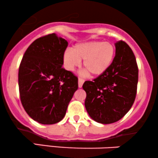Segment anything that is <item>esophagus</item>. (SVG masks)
<instances>
[{
    "label": "esophagus",
    "instance_id": "34e87169",
    "mask_svg": "<svg viewBox=\"0 0 158 158\" xmlns=\"http://www.w3.org/2000/svg\"><path fill=\"white\" fill-rule=\"evenodd\" d=\"M85 81V79H82V78L79 77V88H81L82 87V85L83 83H84Z\"/></svg>",
    "mask_w": 158,
    "mask_h": 158
}]
</instances>
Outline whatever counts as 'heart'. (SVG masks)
Wrapping results in <instances>:
<instances>
[{"label":"heart","instance_id":"obj_1","mask_svg":"<svg viewBox=\"0 0 158 158\" xmlns=\"http://www.w3.org/2000/svg\"><path fill=\"white\" fill-rule=\"evenodd\" d=\"M115 49L109 42L88 41L73 47V51L67 50L63 62L67 70H73L84 60V67L93 76H99L106 71L113 61Z\"/></svg>","mask_w":158,"mask_h":158}]
</instances>
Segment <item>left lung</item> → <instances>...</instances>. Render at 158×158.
Masks as SVG:
<instances>
[{
	"label": "left lung",
	"instance_id": "8db88e82",
	"mask_svg": "<svg viewBox=\"0 0 158 158\" xmlns=\"http://www.w3.org/2000/svg\"><path fill=\"white\" fill-rule=\"evenodd\" d=\"M116 54L105 73L82 85L85 106L96 122L110 124L123 118L135 100L138 66L133 51L125 41L116 43Z\"/></svg>",
	"mask_w": 158,
	"mask_h": 158
}]
</instances>
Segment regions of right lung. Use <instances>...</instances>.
I'll use <instances>...</instances> for the list:
<instances>
[{
    "instance_id": "1",
    "label": "right lung",
    "mask_w": 158,
    "mask_h": 158,
    "mask_svg": "<svg viewBox=\"0 0 158 158\" xmlns=\"http://www.w3.org/2000/svg\"><path fill=\"white\" fill-rule=\"evenodd\" d=\"M68 43L55 33L37 39L27 49L19 70L20 99L26 112L41 124L64 118L78 89V77L62 68Z\"/></svg>"
}]
</instances>
